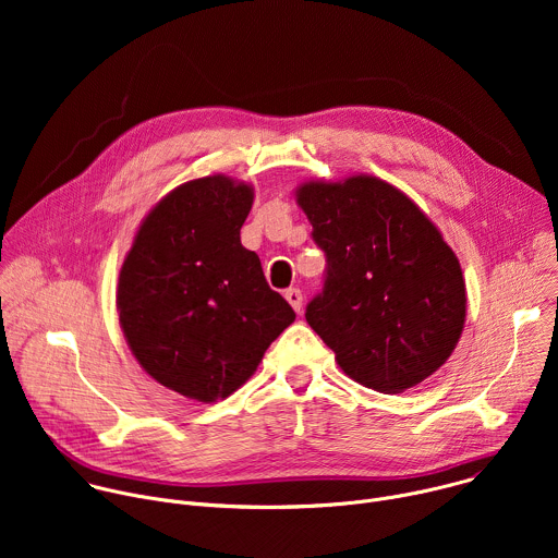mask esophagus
I'll use <instances>...</instances> for the list:
<instances>
[{"label": "esophagus", "mask_w": 558, "mask_h": 558, "mask_svg": "<svg viewBox=\"0 0 558 558\" xmlns=\"http://www.w3.org/2000/svg\"><path fill=\"white\" fill-rule=\"evenodd\" d=\"M284 298H287V302L300 313V308H302V291L295 289V287H293V289H287V291H284Z\"/></svg>", "instance_id": "esophagus-1"}]
</instances>
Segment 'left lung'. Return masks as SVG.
<instances>
[{
  "mask_svg": "<svg viewBox=\"0 0 558 558\" xmlns=\"http://www.w3.org/2000/svg\"><path fill=\"white\" fill-rule=\"evenodd\" d=\"M295 201L327 254L306 323L340 368L377 392H404L452 355L465 323V282L433 220L395 185L353 174L304 181Z\"/></svg>",
  "mask_w": 558,
  "mask_h": 558,
  "instance_id": "8db88e82",
  "label": "left lung"
}]
</instances>
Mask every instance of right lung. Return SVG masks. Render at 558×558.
Here are the masks:
<instances>
[{
	"mask_svg": "<svg viewBox=\"0 0 558 558\" xmlns=\"http://www.w3.org/2000/svg\"><path fill=\"white\" fill-rule=\"evenodd\" d=\"M254 187L225 174L187 181L141 220L121 265L117 311L141 368L211 404L241 388L295 320L241 243Z\"/></svg>",
	"mask_w": 558,
	"mask_h": 558,
	"instance_id": "obj_1",
	"label": "right lung"
}]
</instances>
